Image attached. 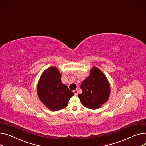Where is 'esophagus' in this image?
I'll use <instances>...</instances> for the list:
<instances>
[{
	"mask_svg": "<svg viewBox=\"0 0 146 146\" xmlns=\"http://www.w3.org/2000/svg\"><path fill=\"white\" fill-rule=\"evenodd\" d=\"M73 93H74V94H75L76 96H77V94H78V90H77V89H76V90H73Z\"/></svg>",
	"mask_w": 146,
	"mask_h": 146,
	"instance_id": "esophagus-1",
	"label": "esophagus"
}]
</instances>
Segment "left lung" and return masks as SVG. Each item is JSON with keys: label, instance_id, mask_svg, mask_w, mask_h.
I'll return each instance as SVG.
<instances>
[{"label": "left lung", "instance_id": "1", "mask_svg": "<svg viewBox=\"0 0 146 146\" xmlns=\"http://www.w3.org/2000/svg\"><path fill=\"white\" fill-rule=\"evenodd\" d=\"M80 88L83 92L78 95L79 98L90 109L100 108L109 98L110 84L103 73L96 67L91 69L90 76L82 82Z\"/></svg>", "mask_w": 146, "mask_h": 146}]
</instances>
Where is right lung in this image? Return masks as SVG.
Masks as SVG:
<instances>
[{"label": "right lung", "mask_w": 146, "mask_h": 146, "mask_svg": "<svg viewBox=\"0 0 146 146\" xmlns=\"http://www.w3.org/2000/svg\"><path fill=\"white\" fill-rule=\"evenodd\" d=\"M62 75L55 67H50L42 74L37 84V94L41 102L51 111H58L67 106L74 95L61 81Z\"/></svg>", "instance_id": "add662e5"}]
</instances>
